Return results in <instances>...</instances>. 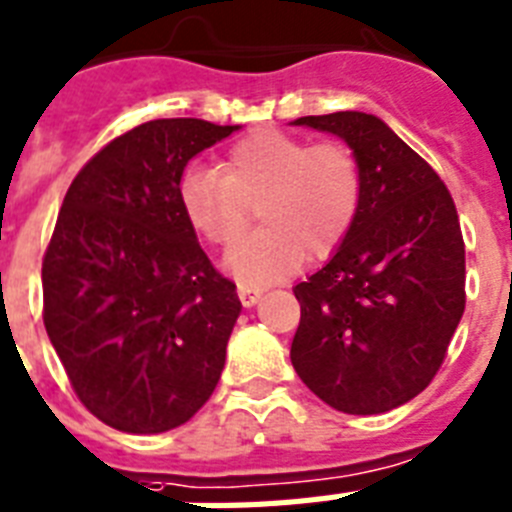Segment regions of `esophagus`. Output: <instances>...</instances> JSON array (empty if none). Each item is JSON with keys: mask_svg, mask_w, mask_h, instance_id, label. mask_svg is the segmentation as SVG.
I'll list each match as a JSON object with an SVG mask.
<instances>
[{"mask_svg": "<svg viewBox=\"0 0 512 512\" xmlns=\"http://www.w3.org/2000/svg\"><path fill=\"white\" fill-rule=\"evenodd\" d=\"M261 295H264V290H261V287L248 285V282H240V285H238V298L246 308L256 306V303L261 301Z\"/></svg>", "mask_w": 512, "mask_h": 512, "instance_id": "obj_1", "label": "esophagus"}]
</instances>
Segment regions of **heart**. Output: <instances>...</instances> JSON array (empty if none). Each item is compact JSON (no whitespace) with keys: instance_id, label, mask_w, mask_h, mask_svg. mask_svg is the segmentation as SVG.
I'll return each instance as SVG.
<instances>
[{"instance_id":"b5f03b06","label":"heart","mask_w":512,"mask_h":512,"mask_svg":"<svg viewBox=\"0 0 512 512\" xmlns=\"http://www.w3.org/2000/svg\"><path fill=\"white\" fill-rule=\"evenodd\" d=\"M363 172L335 141L311 143L285 130H253L227 151L222 170L190 167L180 204L211 246H230L259 206L266 227L227 251L225 269L246 282H274L303 259H327L361 211Z\"/></svg>"}]
</instances>
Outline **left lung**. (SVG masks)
<instances>
[{"label":"left lung","mask_w":512,"mask_h":512,"mask_svg":"<svg viewBox=\"0 0 512 512\" xmlns=\"http://www.w3.org/2000/svg\"><path fill=\"white\" fill-rule=\"evenodd\" d=\"M348 143L361 211L335 256L293 287L301 324L290 361L316 398L353 416L426 390L466 308V246L437 172L366 112L298 117Z\"/></svg>","instance_id":"8db88e82"}]
</instances>
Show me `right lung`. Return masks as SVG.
Here are the masks:
<instances>
[{
    "label": "right lung",
    "mask_w": 512,
    "mask_h": 512,
    "mask_svg": "<svg viewBox=\"0 0 512 512\" xmlns=\"http://www.w3.org/2000/svg\"><path fill=\"white\" fill-rule=\"evenodd\" d=\"M143 122L75 175L44 253V327L75 395L112 429L185 424L217 387L240 316L180 204L185 164L235 133Z\"/></svg>",
    "instance_id": "right-lung-1"
}]
</instances>
